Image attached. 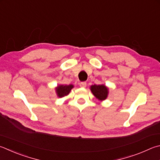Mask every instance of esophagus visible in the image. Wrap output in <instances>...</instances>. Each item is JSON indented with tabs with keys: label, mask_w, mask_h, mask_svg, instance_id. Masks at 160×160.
I'll use <instances>...</instances> for the list:
<instances>
[{
	"label": "esophagus",
	"mask_w": 160,
	"mask_h": 160,
	"mask_svg": "<svg viewBox=\"0 0 160 160\" xmlns=\"http://www.w3.org/2000/svg\"><path fill=\"white\" fill-rule=\"evenodd\" d=\"M80 86L81 87V88H86L87 86V83L85 82H82L80 83Z\"/></svg>",
	"instance_id": "34e87169"
}]
</instances>
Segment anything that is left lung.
Segmentation results:
<instances>
[{
	"label": "left lung",
	"mask_w": 160,
	"mask_h": 160,
	"mask_svg": "<svg viewBox=\"0 0 160 160\" xmlns=\"http://www.w3.org/2000/svg\"><path fill=\"white\" fill-rule=\"evenodd\" d=\"M90 89L94 97L100 101L106 99L108 94V88L104 85H94L90 87Z\"/></svg>",
	"instance_id": "1"
}]
</instances>
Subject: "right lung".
I'll use <instances>...</instances> for the list:
<instances>
[{"mask_svg": "<svg viewBox=\"0 0 160 160\" xmlns=\"http://www.w3.org/2000/svg\"><path fill=\"white\" fill-rule=\"evenodd\" d=\"M72 88H73V85H58L57 88H55V89H56V93L58 97L59 98H62L65 97V96H67L69 93H70L71 90Z\"/></svg>", "mask_w": 160, "mask_h": 160, "instance_id": "1", "label": "right lung"}]
</instances>
